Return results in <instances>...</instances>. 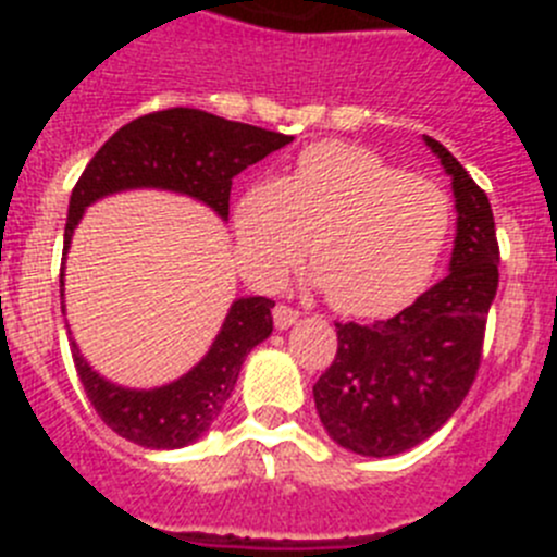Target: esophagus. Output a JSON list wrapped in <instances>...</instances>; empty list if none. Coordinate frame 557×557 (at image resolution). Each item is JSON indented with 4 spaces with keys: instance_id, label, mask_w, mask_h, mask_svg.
Returning <instances> with one entry per match:
<instances>
[{
    "instance_id": "34e87169",
    "label": "esophagus",
    "mask_w": 557,
    "mask_h": 557,
    "mask_svg": "<svg viewBox=\"0 0 557 557\" xmlns=\"http://www.w3.org/2000/svg\"><path fill=\"white\" fill-rule=\"evenodd\" d=\"M295 321H298V312H295V309L284 307V304H278V307L273 309V323H275V329H289Z\"/></svg>"
}]
</instances>
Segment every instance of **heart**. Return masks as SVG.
<instances>
[{
	"instance_id": "b5f03b06",
	"label": "heart",
	"mask_w": 557,
	"mask_h": 557,
	"mask_svg": "<svg viewBox=\"0 0 557 557\" xmlns=\"http://www.w3.org/2000/svg\"><path fill=\"white\" fill-rule=\"evenodd\" d=\"M451 203L435 181L407 175L368 147L318 141L287 178H259L231 209L236 264L275 287L304 253L312 284L351 318L405 309L437 268Z\"/></svg>"
}]
</instances>
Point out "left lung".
Masks as SVG:
<instances>
[{
	"label": "left lung",
	"instance_id": "1",
	"mask_svg": "<svg viewBox=\"0 0 557 557\" xmlns=\"http://www.w3.org/2000/svg\"><path fill=\"white\" fill-rule=\"evenodd\" d=\"M424 141L455 191L449 273L391 321L337 323V357L312 387L329 437L362 457L401 455L449 421L480 368L499 284L488 195L441 141Z\"/></svg>",
	"mask_w": 557,
	"mask_h": 557
}]
</instances>
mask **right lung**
Segmentation results:
<instances>
[{
    "instance_id": "1",
    "label": "right lung",
    "mask_w": 557,
    "mask_h": 557,
    "mask_svg": "<svg viewBox=\"0 0 557 557\" xmlns=\"http://www.w3.org/2000/svg\"><path fill=\"white\" fill-rule=\"evenodd\" d=\"M293 136L231 122L198 108H170L127 122L88 161L72 189L63 259L77 223L97 200L131 189L178 191L228 220L231 181ZM61 307L63 268H61ZM275 304L262 295L236 298L198 366L170 385L136 391L100 376L72 339V359L97 416L116 435L147 449H181L206 435L231 398L245 357L273 332ZM72 334V332H69Z\"/></svg>"
}]
</instances>
